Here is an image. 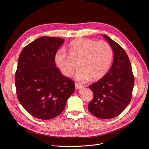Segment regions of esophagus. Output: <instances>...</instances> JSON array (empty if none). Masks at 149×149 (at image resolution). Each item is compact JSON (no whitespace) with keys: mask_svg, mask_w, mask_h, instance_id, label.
<instances>
[{"mask_svg":"<svg viewBox=\"0 0 149 149\" xmlns=\"http://www.w3.org/2000/svg\"><path fill=\"white\" fill-rule=\"evenodd\" d=\"M83 87H84V86L81 85V84H80V83H75V88L77 89H81V88H83Z\"/></svg>","mask_w":149,"mask_h":149,"instance_id":"1","label":"esophagus"}]
</instances>
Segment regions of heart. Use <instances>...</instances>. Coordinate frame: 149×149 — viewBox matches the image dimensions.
I'll return each instance as SVG.
<instances>
[{
    "mask_svg": "<svg viewBox=\"0 0 149 149\" xmlns=\"http://www.w3.org/2000/svg\"><path fill=\"white\" fill-rule=\"evenodd\" d=\"M72 56L79 59L75 79L78 81H86L89 79L97 80L104 76L110 67L113 60V49L108 42L77 38L69 45ZM55 62L61 73L66 77L72 75L76 64L70 60L65 50L58 51L55 55Z\"/></svg>",
    "mask_w": 149,
    "mask_h": 149,
    "instance_id": "b5f03b06",
    "label": "heart"
}]
</instances>
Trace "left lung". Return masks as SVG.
I'll list each match as a JSON object with an SVG mask.
<instances>
[{
    "label": "left lung",
    "instance_id": "8db88e82",
    "mask_svg": "<svg viewBox=\"0 0 149 149\" xmlns=\"http://www.w3.org/2000/svg\"><path fill=\"white\" fill-rule=\"evenodd\" d=\"M102 36L113 49V62L102 79L89 86L94 98L88 108L95 117L107 119L119 115L130 103L134 80L125 51L108 36Z\"/></svg>",
    "mask_w": 149,
    "mask_h": 149
}]
</instances>
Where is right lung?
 I'll list each match as a JSON object with an SVG mask.
<instances>
[{"label":"right lung","instance_id":"right-lung-1","mask_svg":"<svg viewBox=\"0 0 149 149\" xmlns=\"http://www.w3.org/2000/svg\"><path fill=\"white\" fill-rule=\"evenodd\" d=\"M63 39L42 36L25 47L15 74L17 97L33 117L49 120L60 115L75 89V83L56 67L55 55Z\"/></svg>","mask_w":149,"mask_h":149}]
</instances>
